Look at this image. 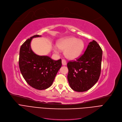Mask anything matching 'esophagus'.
I'll list each match as a JSON object with an SVG mask.
<instances>
[{
    "instance_id": "34e87169",
    "label": "esophagus",
    "mask_w": 122,
    "mask_h": 122,
    "mask_svg": "<svg viewBox=\"0 0 122 122\" xmlns=\"http://www.w3.org/2000/svg\"><path fill=\"white\" fill-rule=\"evenodd\" d=\"M62 65L65 66L66 65V60H62Z\"/></svg>"
}]
</instances>
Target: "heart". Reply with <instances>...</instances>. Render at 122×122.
<instances>
[{
  "label": "heart",
  "instance_id": "heart-1",
  "mask_svg": "<svg viewBox=\"0 0 122 122\" xmlns=\"http://www.w3.org/2000/svg\"><path fill=\"white\" fill-rule=\"evenodd\" d=\"M57 47L60 49L65 50V54L66 57L73 60L80 56L84 48V44L81 39H78L74 37H69L58 42ZM54 50L55 52H57L56 48H54Z\"/></svg>",
  "mask_w": 122,
  "mask_h": 122
}]
</instances>
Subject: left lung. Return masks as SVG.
<instances>
[{
    "label": "left lung",
    "mask_w": 122,
    "mask_h": 122,
    "mask_svg": "<svg viewBox=\"0 0 122 122\" xmlns=\"http://www.w3.org/2000/svg\"><path fill=\"white\" fill-rule=\"evenodd\" d=\"M102 56L101 47L93 40L88 45L84 53L76 61L68 62V80L73 90L86 91L98 81L101 72Z\"/></svg>",
    "instance_id": "left-lung-1"
}]
</instances>
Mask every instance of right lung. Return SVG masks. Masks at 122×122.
<instances>
[{
	"mask_svg": "<svg viewBox=\"0 0 122 122\" xmlns=\"http://www.w3.org/2000/svg\"><path fill=\"white\" fill-rule=\"evenodd\" d=\"M27 39L20 46L19 65L23 78L28 84L38 90H44L51 86L57 73L61 66V60H52L48 56L37 55L31 48L33 38Z\"/></svg>",
	"mask_w": 122,
	"mask_h": 122,
	"instance_id": "1",
	"label": "right lung"
}]
</instances>
